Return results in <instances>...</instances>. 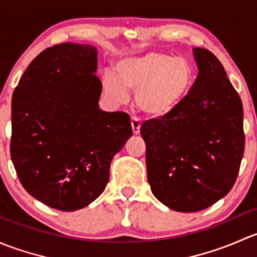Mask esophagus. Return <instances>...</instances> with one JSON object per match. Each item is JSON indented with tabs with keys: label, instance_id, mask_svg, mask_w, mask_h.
<instances>
[{
	"label": "esophagus",
	"instance_id": "esophagus-1",
	"mask_svg": "<svg viewBox=\"0 0 257 257\" xmlns=\"http://www.w3.org/2000/svg\"><path fill=\"white\" fill-rule=\"evenodd\" d=\"M132 129H133L134 134H138L141 132V121H139L138 118L133 116L132 118Z\"/></svg>",
	"mask_w": 257,
	"mask_h": 257
}]
</instances>
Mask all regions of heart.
<instances>
[{"mask_svg": "<svg viewBox=\"0 0 257 257\" xmlns=\"http://www.w3.org/2000/svg\"><path fill=\"white\" fill-rule=\"evenodd\" d=\"M116 76L105 72L103 92L114 104L134 100L142 113L150 116L168 115L180 104L194 82V69L185 58L160 51L128 57L115 66Z\"/></svg>", "mask_w": 257, "mask_h": 257, "instance_id": "1", "label": "heart"}]
</instances>
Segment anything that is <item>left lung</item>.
Here are the masks:
<instances>
[{
	"label": "left lung",
	"instance_id": "left-lung-1",
	"mask_svg": "<svg viewBox=\"0 0 257 257\" xmlns=\"http://www.w3.org/2000/svg\"><path fill=\"white\" fill-rule=\"evenodd\" d=\"M199 73L168 115L145 120L148 181L168 208L194 212L224 198L236 181L245 149L242 102L219 59L194 48Z\"/></svg>",
	"mask_w": 257,
	"mask_h": 257
}]
</instances>
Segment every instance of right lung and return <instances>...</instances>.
Listing matches in <instances>:
<instances>
[{"mask_svg":"<svg viewBox=\"0 0 257 257\" xmlns=\"http://www.w3.org/2000/svg\"><path fill=\"white\" fill-rule=\"evenodd\" d=\"M95 71L94 47L61 43L31 62L12 95L10 152L18 179L62 211L103 193L113 157L133 134L128 114L99 109Z\"/></svg>","mask_w":257,"mask_h":257,"instance_id":"obj_1","label":"right lung"}]
</instances>
